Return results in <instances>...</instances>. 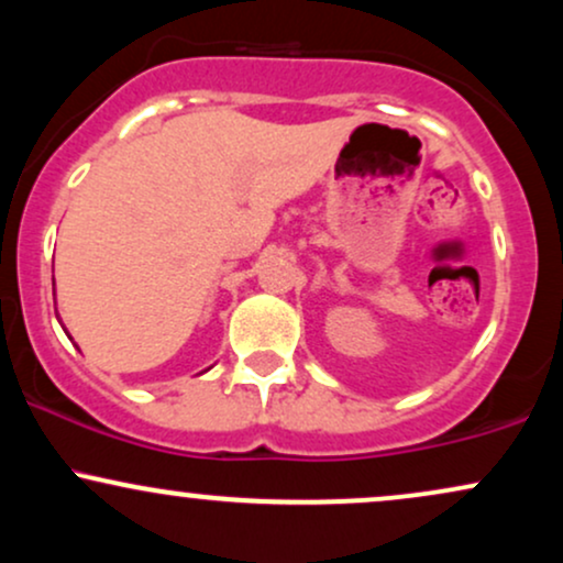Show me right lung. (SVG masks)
Here are the masks:
<instances>
[{"mask_svg": "<svg viewBox=\"0 0 563 563\" xmlns=\"http://www.w3.org/2000/svg\"><path fill=\"white\" fill-rule=\"evenodd\" d=\"M53 286H55V277H53ZM68 339H70V335H68Z\"/></svg>", "mask_w": 563, "mask_h": 563, "instance_id": "right-lung-1", "label": "right lung"}]
</instances>
